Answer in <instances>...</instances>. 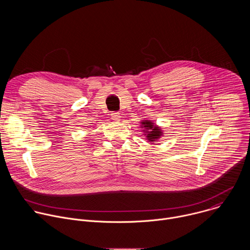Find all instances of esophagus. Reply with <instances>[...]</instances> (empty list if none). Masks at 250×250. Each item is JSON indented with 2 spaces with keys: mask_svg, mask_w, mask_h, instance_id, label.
Masks as SVG:
<instances>
[{
  "mask_svg": "<svg viewBox=\"0 0 250 250\" xmlns=\"http://www.w3.org/2000/svg\"><path fill=\"white\" fill-rule=\"evenodd\" d=\"M111 116H112L111 118L114 122H119L121 120V114L120 113H113Z\"/></svg>",
  "mask_w": 250,
  "mask_h": 250,
  "instance_id": "34e87169",
  "label": "esophagus"
}]
</instances>
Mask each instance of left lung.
Returning a JSON list of instances; mask_svg holds the SVG:
<instances>
[{"instance_id":"obj_1","label":"left lung","mask_w":250,"mask_h":250,"mask_svg":"<svg viewBox=\"0 0 250 250\" xmlns=\"http://www.w3.org/2000/svg\"><path fill=\"white\" fill-rule=\"evenodd\" d=\"M141 126L142 128H145V134L146 135L147 140H149V142L153 144L154 141H157L160 136L163 134V131H161V128L159 126H157L156 125H154V123H152L151 121H142L141 122Z\"/></svg>"}]
</instances>
